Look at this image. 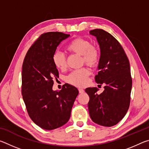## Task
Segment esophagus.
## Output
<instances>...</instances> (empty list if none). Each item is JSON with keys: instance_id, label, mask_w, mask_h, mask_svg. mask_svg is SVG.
I'll use <instances>...</instances> for the list:
<instances>
[{"instance_id": "esophagus-1", "label": "esophagus", "mask_w": 149, "mask_h": 149, "mask_svg": "<svg viewBox=\"0 0 149 149\" xmlns=\"http://www.w3.org/2000/svg\"><path fill=\"white\" fill-rule=\"evenodd\" d=\"M78 90H79V93H81V94H82V93H84V90L83 89H81V88H79V89Z\"/></svg>"}]
</instances>
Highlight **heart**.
<instances>
[{
	"label": "heart",
	"mask_w": 149,
	"mask_h": 149,
	"mask_svg": "<svg viewBox=\"0 0 149 149\" xmlns=\"http://www.w3.org/2000/svg\"><path fill=\"white\" fill-rule=\"evenodd\" d=\"M66 50L72 53L81 55L82 62L91 67L97 65L99 62L100 54L97 47L91 45L88 39L82 37L74 39L66 46ZM52 62L59 70H64L66 68V58L60 52H56L52 56ZM90 72L86 68H82L72 72L66 77L69 84L77 87H83L87 84V78Z\"/></svg>",
	"instance_id": "1"
}]
</instances>
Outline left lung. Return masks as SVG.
Listing matches in <instances>:
<instances>
[{
  "mask_svg": "<svg viewBox=\"0 0 149 149\" xmlns=\"http://www.w3.org/2000/svg\"><path fill=\"white\" fill-rule=\"evenodd\" d=\"M89 33L96 37L100 49L95 81L104 85L100 95L96 87L85 90L89 96V115L97 124L111 127L122 120L129 109L132 87L130 62L122 45L109 33L101 29Z\"/></svg>",
  "mask_w": 149,
  "mask_h": 149,
  "instance_id": "left-lung-1",
  "label": "left lung"
}]
</instances>
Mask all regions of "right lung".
Returning <instances> with one entry per match:
<instances>
[{
    "mask_svg": "<svg viewBox=\"0 0 149 149\" xmlns=\"http://www.w3.org/2000/svg\"><path fill=\"white\" fill-rule=\"evenodd\" d=\"M70 35L62 32L45 33L27 51L22 65V94L29 117L35 124L52 130L65 124L77 95L70 84L52 90L58 71L52 62L57 47Z\"/></svg>",
    "mask_w": 149,
    "mask_h": 149,
    "instance_id": "add662e5",
    "label": "right lung"
}]
</instances>
